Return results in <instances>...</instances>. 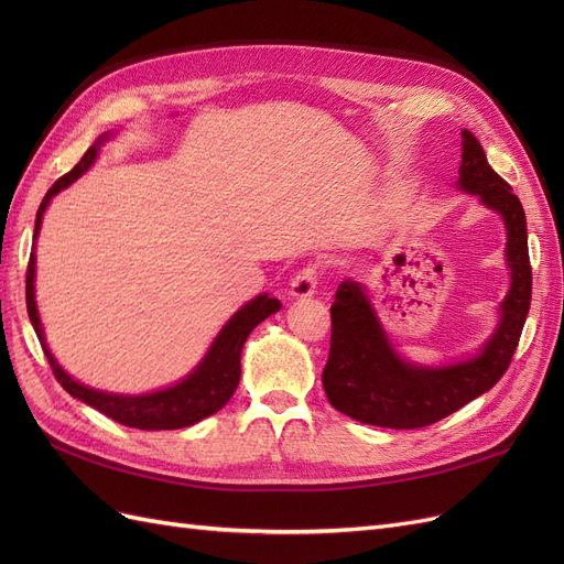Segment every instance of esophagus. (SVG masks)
<instances>
[{"label":"esophagus","mask_w":564,"mask_h":564,"mask_svg":"<svg viewBox=\"0 0 564 564\" xmlns=\"http://www.w3.org/2000/svg\"><path fill=\"white\" fill-rule=\"evenodd\" d=\"M315 286H317V265H305L292 278V284H289V296L294 299L313 296Z\"/></svg>","instance_id":"obj_1"}]
</instances>
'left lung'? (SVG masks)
<instances>
[{"label":"left lung","mask_w":564,"mask_h":564,"mask_svg":"<svg viewBox=\"0 0 564 564\" xmlns=\"http://www.w3.org/2000/svg\"><path fill=\"white\" fill-rule=\"evenodd\" d=\"M456 187L477 195L506 226V265L510 286L499 305V324L475 355L449 365H414L400 357L373 311L367 289L344 280L332 303V348L322 371L334 409L381 429H423L480 398L503 377L532 301V265L527 249L524 209L487 162L475 135L460 131Z\"/></svg>","instance_id":"1"}]
</instances>
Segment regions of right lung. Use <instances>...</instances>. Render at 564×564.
I'll use <instances>...</instances> for the list:
<instances>
[{"label": "right lung", "mask_w": 564, "mask_h": 564, "mask_svg": "<svg viewBox=\"0 0 564 564\" xmlns=\"http://www.w3.org/2000/svg\"><path fill=\"white\" fill-rule=\"evenodd\" d=\"M110 139H112V131L100 133L96 143L84 152V158L75 164L73 172H67L48 187V193L44 195L37 209L35 235H32V240H37L42 218L51 199L87 172V169L96 162L100 145L108 143ZM35 265H37V256H35V247H32L30 263H28V280H25L28 315H30L32 327H35V334L40 338L46 360L51 369H54V377L73 398L98 409L100 414L110 416L112 421L139 431L187 429V425H195L197 421L216 414L220 406H226V402L232 398L237 383H240V373H242L240 357L249 334L253 332V327H259L265 317H270L272 313H278L282 308V303L278 299L259 294L249 303H245L242 308L224 324V329H220L212 340L209 350L204 352V357L195 365V369L187 371L181 381L152 392H141V395H124V392H108V390H98V388L79 383L58 365L54 352L48 350L40 311H37V301H35Z\"/></svg>", "instance_id": "obj_1"}]
</instances>
